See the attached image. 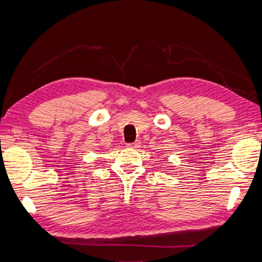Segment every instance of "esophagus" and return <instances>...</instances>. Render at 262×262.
I'll return each instance as SVG.
<instances>
[{
    "mask_svg": "<svg viewBox=\"0 0 262 262\" xmlns=\"http://www.w3.org/2000/svg\"><path fill=\"white\" fill-rule=\"evenodd\" d=\"M127 147L129 148H138L140 147V142H134V143H128Z\"/></svg>",
    "mask_w": 262,
    "mask_h": 262,
    "instance_id": "1",
    "label": "esophagus"
}]
</instances>
